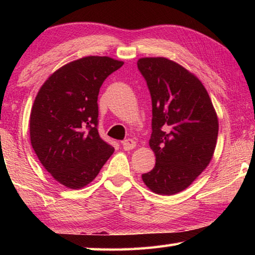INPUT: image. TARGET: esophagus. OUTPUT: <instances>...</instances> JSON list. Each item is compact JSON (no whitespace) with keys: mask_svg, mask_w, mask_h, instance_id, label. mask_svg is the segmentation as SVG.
I'll use <instances>...</instances> for the list:
<instances>
[{"mask_svg":"<svg viewBox=\"0 0 255 255\" xmlns=\"http://www.w3.org/2000/svg\"><path fill=\"white\" fill-rule=\"evenodd\" d=\"M136 147V141L132 139H126L123 141V148L125 150H130Z\"/></svg>","mask_w":255,"mask_h":255,"instance_id":"1","label":"esophagus"}]
</instances>
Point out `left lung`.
<instances>
[{
	"instance_id": "left-lung-1",
	"label": "left lung",
	"mask_w": 255,
	"mask_h": 255,
	"mask_svg": "<svg viewBox=\"0 0 255 255\" xmlns=\"http://www.w3.org/2000/svg\"><path fill=\"white\" fill-rule=\"evenodd\" d=\"M138 70L152 97L154 169L141 175L157 195L172 196L187 189L214 156L218 118L209 94L198 77L165 57H143Z\"/></svg>"
}]
</instances>
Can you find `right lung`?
I'll return each instance as SVG.
<instances>
[{
    "label": "right lung",
    "mask_w": 255,
    "mask_h": 255,
    "mask_svg": "<svg viewBox=\"0 0 255 255\" xmlns=\"http://www.w3.org/2000/svg\"><path fill=\"white\" fill-rule=\"evenodd\" d=\"M124 65L108 56H86L55 71L41 85L30 114V140L42 166L68 189L96 179L115 148L98 132V96Z\"/></svg>",
    "instance_id": "obj_1"
}]
</instances>
